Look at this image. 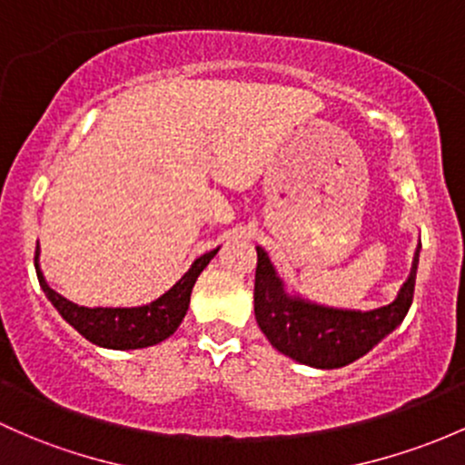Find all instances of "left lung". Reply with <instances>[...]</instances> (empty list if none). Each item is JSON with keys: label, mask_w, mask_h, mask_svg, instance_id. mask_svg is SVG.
Masks as SVG:
<instances>
[{"label": "left lung", "mask_w": 465, "mask_h": 465, "mask_svg": "<svg viewBox=\"0 0 465 465\" xmlns=\"http://www.w3.org/2000/svg\"><path fill=\"white\" fill-rule=\"evenodd\" d=\"M421 247V245H419ZM419 247L408 281L390 305L372 312L331 310L292 298L282 292L265 249L256 247L253 314L267 341L298 363L334 370L361 359L408 314L417 282Z\"/></svg>", "instance_id": "1"}]
</instances>
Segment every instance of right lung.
<instances>
[{"label": "right lung", "instance_id": "right-lung-1", "mask_svg": "<svg viewBox=\"0 0 465 465\" xmlns=\"http://www.w3.org/2000/svg\"><path fill=\"white\" fill-rule=\"evenodd\" d=\"M216 252L218 249H213V252L195 258L192 270L184 273L158 301L144 307H131V310H124V307H95V310H91V307H80L75 302L66 301L64 296L51 290L44 281L42 272L37 267V252L35 270L44 294L55 305L62 319L71 322L84 339H89L95 345H102V348L138 350L160 343V341L169 339L178 330V325L189 310V298H192L195 281H198L200 272L209 265V261L216 256Z\"/></svg>", "mask_w": 465, "mask_h": 465}]
</instances>
